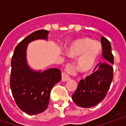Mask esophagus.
I'll return each instance as SVG.
<instances>
[{
    "label": "esophagus",
    "instance_id": "esophagus-1",
    "mask_svg": "<svg viewBox=\"0 0 126 126\" xmlns=\"http://www.w3.org/2000/svg\"><path fill=\"white\" fill-rule=\"evenodd\" d=\"M75 74H76V71H75V68H74V65L68 64L65 68V71H64L62 74V80L63 82H67L68 80H69L71 79L70 76L68 74L74 75Z\"/></svg>",
    "mask_w": 126,
    "mask_h": 126
}]
</instances>
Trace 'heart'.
<instances>
[{"instance_id": "b5f03b06", "label": "heart", "mask_w": 126, "mask_h": 126, "mask_svg": "<svg viewBox=\"0 0 126 126\" xmlns=\"http://www.w3.org/2000/svg\"><path fill=\"white\" fill-rule=\"evenodd\" d=\"M101 45L90 38H80L72 42L68 48V53L71 57H79V69L82 72L90 71L96 64L101 53Z\"/></svg>"}]
</instances>
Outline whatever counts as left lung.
Segmentation results:
<instances>
[{
    "instance_id": "1",
    "label": "left lung",
    "mask_w": 126,
    "mask_h": 126,
    "mask_svg": "<svg viewBox=\"0 0 126 126\" xmlns=\"http://www.w3.org/2000/svg\"><path fill=\"white\" fill-rule=\"evenodd\" d=\"M101 46L104 63L98 64L97 71L80 80L75 93L72 95V100L79 107L90 108L97 105L105 98L113 79L114 57L112 54L110 42L101 37ZM97 66L95 68H97Z\"/></svg>"
}]
</instances>
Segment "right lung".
<instances>
[{
	"instance_id": "add662e5",
	"label": "right lung",
	"mask_w": 126,
	"mask_h": 126,
	"mask_svg": "<svg viewBox=\"0 0 126 126\" xmlns=\"http://www.w3.org/2000/svg\"><path fill=\"white\" fill-rule=\"evenodd\" d=\"M49 31L39 30L23 39L15 48L12 58L10 87L16 104L24 112L37 114L49 104L52 88L61 79V71L52 68L44 71L33 69L28 63L27 48L36 40H48Z\"/></svg>"
}]
</instances>
